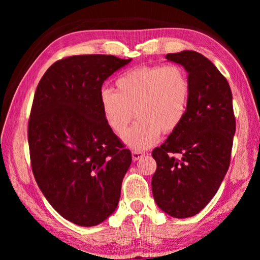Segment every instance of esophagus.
I'll return each mask as SVG.
<instances>
[{
	"instance_id": "1",
	"label": "esophagus",
	"mask_w": 260,
	"mask_h": 260,
	"mask_svg": "<svg viewBox=\"0 0 260 260\" xmlns=\"http://www.w3.org/2000/svg\"><path fill=\"white\" fill-rule=\"evenodd\" d=\"M144 156V153L143 152H141V151H133L132 152V159H133V161H136V160H139L140 158H142Z\"/></svg>"
}]
</instances>
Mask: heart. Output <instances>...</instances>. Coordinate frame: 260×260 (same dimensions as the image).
Wrapping results in <instances>:
<instances>
[{"mask_svg": "<svg viewBox=\"0 0 260 260\" xmlns=\"http://www.w3.org/2000/svg\"><path fill=\"white\" fill-rule=\"evenodd\" d=\"M191 88L186 71L177 65L143 67L118 77L116 91L104 88L100 105L104 119L117 135L133 120L122 141L134 150H146L159 140L161 132L172 133L186 117Z\"/></svg>", "mask_w": 260, "mask_h": 260, "instance_id": "heart-1", "label": "heart"}]
</instances>
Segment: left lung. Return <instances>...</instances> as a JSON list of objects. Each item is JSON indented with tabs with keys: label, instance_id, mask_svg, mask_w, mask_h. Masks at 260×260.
<instances>
[{
	"label": "left lung",
	"instance_id": "8db88e82",
	"mask_svg": "<svg viewBox=\"0 0 260 260\" xmlns=\"http://www.w3.org/2000/svg\"><path fill=\"white\" fill-rule=\"evenodd\" d=\"M166 59L186 70L191 94L182 124L152 151L157 170L151 189L162 212L182 219L199 213L218 191L236 125L231 87L212 61L192 50L167 54Z\"/></svg>",
	"mask_w": 260,
	"mask_h": 260
}]
</instances>
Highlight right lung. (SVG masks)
<instances>
[{
	"instance_id": "add662e5",
	"label": "right lung",
	"mask_w": 260,
	"mask_h": 260,
	"mask_svg": "<svg viewBox=\"0 0 260 260\" xmlns=\"http://www.w3.org/2000/svg\"><path fill=\"white\" fill-rule=\"evenodd\" d=\"M131 60L68 57L47 70L35 91L28 121L34 178L52 208L79 226L103 222L119 203L132 155L105 121L100 93Z\"/></svg>"
}]
</instances>
